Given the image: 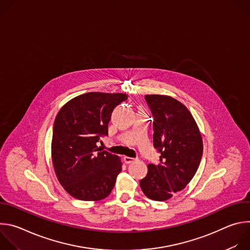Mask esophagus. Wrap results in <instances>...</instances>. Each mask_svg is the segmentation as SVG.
<instances>
[{
    "instance_id": "obj_1",
    "label": "esophagus",
    "mask_w": 250,
    "mask_h": 250,
    "mask_svg": "<svg viewBox=\"0 0 250 250\" xmlns=\"http://www.w3.org/2000/svg\"><path fill=\"white\" fill-rule=\"evenodd\" d=\"M134 160H135V159L132 158V157H128V156H125V157H124V161H125V164H130V163H132Z\"/></svg>"
}]
</instances>
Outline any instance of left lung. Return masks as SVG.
<instances>
[{"mask_svg": "<svg viewBox=\"0 0 250 250\" xmlns=\"http://www.w3.org/2000/svg\"><path fill=\"white\" fill-rule=\"evenodd\" d=\"M153 120V144L161 153L157 165L148 164L139 182L144 194L153 201H167L193 179L203 155V138L190 111L166 95H146Z\"/></svg>", "mask_w": 250, "mask_h": 250, "instance_id": "left-lung-1", "label": "left lung"}]
</instances>
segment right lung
Segmentation results:
<instances>
[{
	"mask_svg": "<svg viewBox=\"0 0 250 250\" xmlns=\"http://www.w3.org/2000/svg\"><path fill=\"white\" fill-rule=\"evenodd\" d=\"M127 99L124 93L90 92L67 102L53 125L51 159L64 190L75 199L100 201L112 192L122 171L118 155L102 151L97 142L108 135L116 106Z\"/></svg>",
	"mask_w": 250,
	"mask_h": 250,
	"instance_id": "obj_1",
	"label": "right lung"
}]
</instances>
